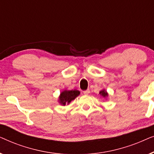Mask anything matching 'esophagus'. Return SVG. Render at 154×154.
<instances>
[{"mask_svg":"<svg viewBox=\"0 0 154 154\" xmlns=\"http://www.w3.org/2000/svg\"><path fill=\"white\" fill-rule=\"evenodd\" d=\"M83 93L85 94H88L90 93V90L88 89V90H85V91H83Z\"/></svg>","mask_w":154,"mask_h":154,"instance_id":"1","label":"esophagus"}]
</instances>
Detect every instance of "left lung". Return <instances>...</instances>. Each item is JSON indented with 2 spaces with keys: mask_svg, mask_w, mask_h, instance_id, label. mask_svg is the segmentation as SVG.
I'll list each match as a JSON object with an SVG mask.
<instances>
[{
  "mask_svg": "<svg viewBox=\"0 0 154 154\" xmlns=\"http://www.w3.org/2000/svg\"><path fill=\"white\" fill-rule=\"evenodd\" d=\"M99 94H100V96L102 97L103 98H106L109 95L108 92H107L106 91V90H104V89L101 90V91L100 92V93H99Z\"/></svg>",
  "mask_w": 154,
  "mask_h": 154,
  "instance_id": "1",
  "label": "left lung"
}]
</instances>
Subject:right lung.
<instances>
[{
    "instance_id": "1",
    "label": "right lung",
    "mask_w": 154,
    "mask_h": 154,
    "mask_svg": "<svg viewBox=\"0 0 154 154\" xmlns=\"http://www.w3.org/2000/svg\"><path fill=\"white\" fill-rule=\"evenodd\" d=\"M80 93L81 92L77 90H65L60 93V96H59L58 102L62 106H65L66 104H69L71 101L74 100L79 95Z\"/></svg>"
}]
</instances>
